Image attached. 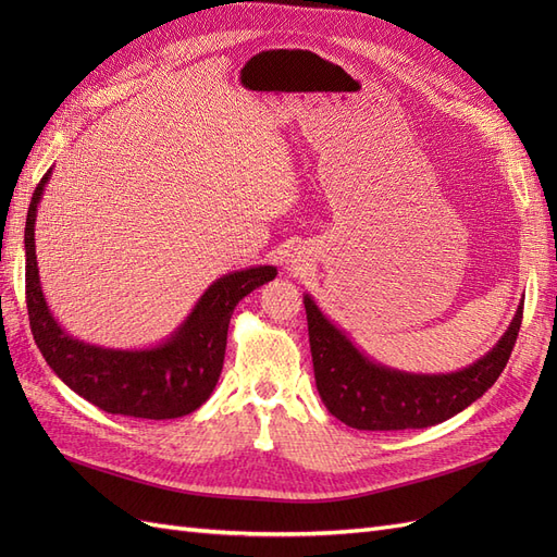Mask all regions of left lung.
Wrapping results in <instances>:
<instances>
[{"label":"left lung","mask_w":557,"mask_h":557,"mask_svg":"<svg viewBox=\"0 0 557 557\" xmlns=\"http://www.w3.org/2000/svg\"><path fill=\"white\" fill-rule=\"evenodd\" d=\"M318 395L327 411L356 430H420L453 418L483 397L516 344L522 301L502 339L481 360L450 374H411L367 358L346 332L305 295Z\"/></svg>","instance_id":"left-lung-1"}]
</instances>
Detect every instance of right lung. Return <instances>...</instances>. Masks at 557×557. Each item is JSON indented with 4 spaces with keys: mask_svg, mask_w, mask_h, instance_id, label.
I'll list each match as a JSON object with an SVG mask.
<instances>
[{
    "mask_svg": "<svg viewBox=\"0 0 557 557\" xmlns=\"http://www.w3.org/2000/svg\"><path fill=\"white\" fill-rule=\"evenodd\" d=\"M50 172L39 181L25 223V295L35 342L58 379L107 413L166 420L205 404L223 372L234 307L267 281L276 267L260 264L215 278L188 318L150 348H107L74 339L50 313L39 281L35 225Z\"/></svg>",
    "mask_w": 557,
    "mask_h": 557,
    "instance_id": "add662e5",
    "label": "right lung"
}]
</instances>
